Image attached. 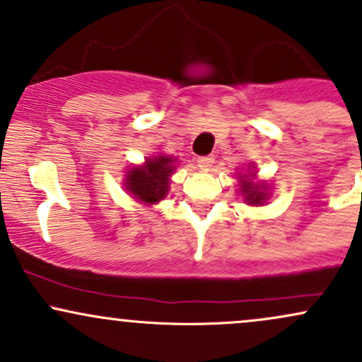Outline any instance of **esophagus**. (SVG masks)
Wrapping results in <instances>:
<instances>
[{
	"label": "esophagus",
	"instance_id": "obj_1",
	"mask_svg": "<svg viewBox=\"0 0 362 362\" xmlns=\"http://www.w3.org/2000/svg\"><path fill=\"white\" fill-rule=\"evenodd\" d=\"M213 163H214V158L213 156H201L197 160V165L202 170H209L211 167H213Z\"/></svg>",
	"mask_w": 362,
	"mask_h": 362
}]
</instances>
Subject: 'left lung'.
<instances>
[{"mask_svg":"<svg viewBox=\"0 0 362 362\" xmlns=\"http://www.w3.org/2000/svg\"><path fill=\"white\" fill-rule=\"evenodd\" d=\"M238 178V192L243 202L248 206H265L271 199V184L267 180H259L255 165H248L242 173H236Z\"/></svg>","mask_w":362,"mask_h":362,"instance_id":"left-lung-1","label":"left lung"}]
</instances>
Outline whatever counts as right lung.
Masks as SVG:
<instances>
[{"mask_svg": "<svg viewBox=\"0 0 362 362\" xmlns=\"http://www.w3.org/2000/svg\"><path fill=\"white\" fill-rule=\"evenodd\" d=\"M177 167V158L165 153L146 156L141 165L126 170L122 182L124 190L139 204L155 206L168 195L170 178L175 173Z\"/></svg>", "mask_w": 362, "mask_h": 362, "instance_id": "right-lung-1", "label": "right lung"}]
</instances>
